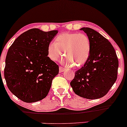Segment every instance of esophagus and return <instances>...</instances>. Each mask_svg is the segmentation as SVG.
Instances as JSON below:
<instances>
[{
	"instance_id": "esophagus-1",
	"label": "esophagus",
	"mask_w": 127,
	"mask_h": 127,
	"mask_svg": "<svg viewBox=\"0 0 127 127\" xmlns=\"http://www.w3.org/2000/svg\"><path fill=\"white\" fill-rule=\"evenodd\" d=\"M65 70V68H64V67H59V71H60V72H64V71Z\"/></svg>"
}]
</instances>
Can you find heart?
I'll use <instances>...</instances> for the list:
<instances>
[{"label": "heart", "instance_id": "b5f03b06", "mask_svg": "<svg viewBox=\"0 0 127 127\" xmlns=\"http://www.w3.org/2000/svg\"><path fill=\"white\" fill-rule=\"evenodd\" d=\"M63 51L65 56L62 62L68 66L75 64L81 67L85 63L91 51L89 37L82 33H64L55 37L54 43L51 42L47 48L48 57L56 62L62 56Z\"/></svg>", "mask_w": 127, "mask_h": 127}]
</instances>
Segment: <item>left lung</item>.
<instances>
[{"instance_id":"left-lung-1","label":"left lung","mask_w":127,"mask_h":127,"mask_svg":"<svg viewBox=\"0 0 127 127\" xmlns=\"http://www.w3.org/2000/svg\"><path fill=\"white\" fill-rule=\"evenodd\" d=\"M80 30L90 39L91 51L84 66L75 72L70 85L74 93L83 98H101L116 82L118 59L110 42L98 32L89 27Z\"/></svg>"}]
</instances>
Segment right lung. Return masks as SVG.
<instances>
[{
  "mask_svg": "<svg viewBox=\"0 0 127 127\" xmlns=\"http://www.w3.org/2000/svg\"><path fill=\"white\" fill-rule=\"evenodd\" d=\"M57 33L58 30L30 29L9 48L4 76L9 90L22 101H38L48 94L59 67L48 57L47 48Z\"/></svg>",
  "mask_w": 127,
  "mask_h": 127,
  "instance_id": "add662e5",
  "label": "right lung"
}]
</instances>
